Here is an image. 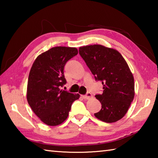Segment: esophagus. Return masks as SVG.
<instances>
[{
    "instance_id": "obj_1",
    "label": "esophagus",
    "mask_w": 158,
    "mask_h": 158,
    "mask_svg": "<svg viewBox=\"0 0 158 158\" xmlns=\"http://www.w3.org/2000/svg\"><path fill=\"white\" fill-rule=\"evenodd\" d=\"M83 98H84V99H86V100H89V99L93 98V95L90 92H88L86 94L83 96Z\"/></svg>"
}]
</instances>
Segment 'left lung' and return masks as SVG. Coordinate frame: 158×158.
<instances>
[{"mask_svg":"<svg viewBox=\"0 0 158 158\" xmlns=\"http://www.w3.org/2000/svg\"><path fill=\"white\" fill-rule=\"evenodd\" d=\"M95 81L103 85V93L95 95L102 109L95 116L105 123H114L123 117L135 96L134 77L126 61L118 51L102 45L79 47Z\"/></svg>","mask_w":158,"mask_h":158,"instance_id":"left-lung-1","label":"left lung"}]
</instances>
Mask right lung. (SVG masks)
<instances>
[{"mask_svg": "<svg viewBox=\"0 0 158 158\" xmlns=\"http://www.w3.org/2000/svg\"><path fill=\"white\" fill-rule=\"evenodd\" d=\"M78 53L76 48L56 47L37 57L29 73L27 100L44 123L60 125L66 120L72 104L79 94L61 89L66 84L64 67Z\"/></svg>", "mask_w": 158, "mask_h": 158, "instance_id": "1", "label": "right lung"}]
</instances>
